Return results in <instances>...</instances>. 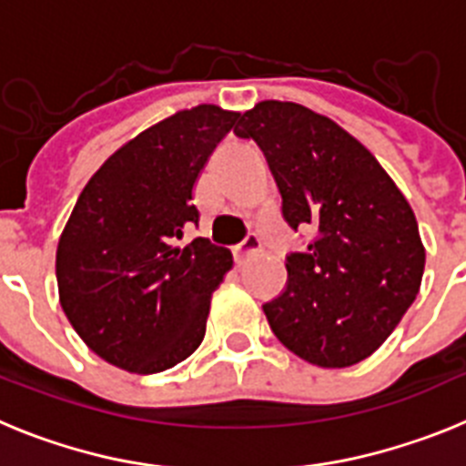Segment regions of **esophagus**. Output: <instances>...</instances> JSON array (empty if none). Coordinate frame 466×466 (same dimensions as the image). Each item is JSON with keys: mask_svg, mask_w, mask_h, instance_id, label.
<instances>
[{"mask_svg": "<svg viewBox=\"0 0 466 466\" xmlns=\"http://www.w3.org/2000/svg\"><path fill=\"white\" fill-rule=\"evenodd\" d=\"M261 249V240H258L257 236H247L245 240L240 242V245H236V249H233V254H236V261L238 263H245L247 258L254 257V254Z\"/></svg>", "mask_w": 466, "mask_h": 466, "instance_id": "1", "label": "esophagus"}]
</instances>
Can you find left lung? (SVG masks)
I'll use <instances>...</instances> for the list:
<instances>
[{"label":"left lung","instance_id":"left-lung-1","mask_svg":"<svg viewBox=\"0 0 466 466\" xmlns=\"http://www.w3.org/2000/svg\"><path fill=\"white\" fill-rule=\"evenodd\" d=\"M236 135L266 154L284 221L315 233L287 258L284 294L263 306L270 329L308 364H360L420 291L425 245L409 200L360 139L303 105L258 102Z\"/></svg>","mask_w":466,"mask_h":466}]
</instances>
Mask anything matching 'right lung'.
Masks as SVG:
<instances>
[{"instance_id": "right-lung-1", "label": "right lung", "mask_w": 466, "mask_h": 466, "mask_svg": "<svg viewBox=\"0 0 466 466\" xmlns=\"http://www.w3.org/2000/svg\"><path fill=\"white\" fill-rule=\"evenodd\" d=\"M238 111L198 105L127 139L88 179L56 252L60 306L81 340L149 376L191 357L233 254L208 238L177 245L198 177Z\"/></svg>"}]
</instances>
